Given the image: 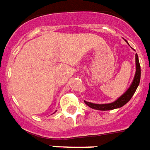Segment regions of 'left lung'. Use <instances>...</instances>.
Masks as SVG:
<instances>
[{
    "mask_svg": "<svg viewBox=\"0 0 150 150\" xmlns=\"http://www.w3.org/2000/svg\"><path fill=\"white\" fill-rule=\"evenodd\" d=\"M135 59H136V61H135L136 62V72H135L134 80L132 82L131 85L129 87L128 90L121 97L118 98L117 100L115 101V102L107 103V104H95V103L84 101L86 105L90 106L92 109L98 110H110L120 108V107H122V106H123L125 104L128 103L129 101L130 100L132 96L134 95L137 86L139 85V83H140L141 67L140 64H139V60H138V56H137V54L135 55Z\"/></svg>",
    "mask_w": 150,
    "mask_h": 150,
    "instance_id": "left-lung-1",
    "label": "left lung"
}]
</instances>
